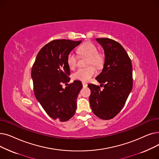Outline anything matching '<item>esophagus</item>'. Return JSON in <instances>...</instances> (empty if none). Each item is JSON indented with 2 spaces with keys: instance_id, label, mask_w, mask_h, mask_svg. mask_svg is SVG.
<instances>
[{
  "instance_id": "34e87169",
  "label": "esophagus",
  "mask_w": 159,
  "mask_h": 159,
  "mask_svg": "<svg viewBox=\"0 0 159 159\" xmlns=\"http://www.w3.org/2000/svg\"><path fill=\"white\" fill-rule=\"evenodd\" d=\"M82 86H83V88H86L88 86V84L85 82H82Z\"/></svg>"
}]
</instances>
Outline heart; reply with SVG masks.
<instances>
[{
    "label": "heart",
    "mask_w": 159,
    "mask_h": 159,
    "mask_svg": "<svg viewBox=\"0 0 159 159\" xmlns=\"http://www.w3.org/2000/svg\"><path fill=\"white\" fill-rule=\"evenodd\" d=\"M78 52L80 55H84L88 57V64H93L97 68H101L103 65L104 57L102 53L98 52L97 46L91 42L82 44L78 49ZM78 57L73 52H70L67 57V63L69 68L71 70L76 68L77 64ZM95 69L93 66H89L86 68H79L75 71L73 77L75 80H78L82 82H88L95 73Z\"/></svg>",
    "instance_id": "1"
}]
</instances>
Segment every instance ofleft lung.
<instances>
[{"instance_id":"1","label":"left lung","mask_w":159,"mask_h":159,"mask_svg":"<svg viewBox=\"0 0 159 159\" xmlns=\"http://www.w3.org/2000/svg\"><path fill=\"white\" fill-rule=\"evenodd\" d=\"M96 40L104 51L102 72L96 77L104 86L88 84L91 90L89 102L94 114L103 120L111 119L122 109L133 88L132 64L127 52L120 44L108 38Z\"/></svg>"}]
</instances>
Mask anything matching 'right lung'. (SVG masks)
I'll return each mask as SVG.
<instances>
[{"mask_svg":"<svg viewBox=\"0 0 159 159\" xmlns=\"http://www.w3.org/2000/svg\"><path fill=\"white\" fill-rule=\"evenodd\" d=\"M81 42L66 39L49 42L40 50L33 65L31 78L35 97L54 120H68L76 110L81 82L75 80L65 89L62 84L70 80L67 57Z\"/></svg>","mask_w":159,"mask_h":159,"instance_id":"1","label":"right lung"}]
</instances>
